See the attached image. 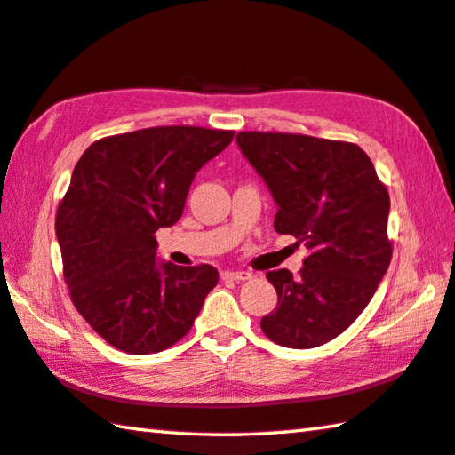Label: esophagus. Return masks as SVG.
<instances>
[{
  "label": "esophagus",
  "mask_w": 455,
  "mask_h": 455,
  "mask_svg": "<svg viewBox=\"0 0 455 455\" xmlns=\"http://www.w3.org/2000/svg\"><path fill=\"white\" fill-rule=\"evenodd\" d=\"M220 276L225 281H251L252 273H249V271H225Z\"/></svg>",
  "instance_id": "obj_1"
}]
</instances>
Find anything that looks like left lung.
I'll return each mask as SVG.
<instances>
[{"label":"left lung","mask_w":455,"mask_h":455,"mask_svg":"<svg viewBox=\"0 0 455 455\" xmlns=\"http://www.w3.org/2000/svg\"><path fill=\"white\" fill-rule=\"evenodd\" d=\"M236 144L271 190L276 233L309 249L295 279L267 273L279 303L260 329L283 347H319L359 317L391 263L387 188L357 144L283 132H238Z\"/></svg>","instance_id":"obj_1"}]
</instances>
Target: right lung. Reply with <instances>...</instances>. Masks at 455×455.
Wrapping results in <instances>:
<instances>
[{
    "label": "right lung",
    "mask_w": 455,
    "mask_h": 455,
    "mask_svg": "<svg viewBox=\"0 0 455 455\" xmlns=\"http://www.w3.org/2000/svg\"><path fill=\"white\" fill-rule=\"evenodd\" d=\"M233 130L156 126L90 144L56 214L72 303L112 347L148 355L188 333L219 271L156 260V233L182 217L196 172Z\"/></svg>",
    "instance_id": "right-lung-1"
}]
</instances>
